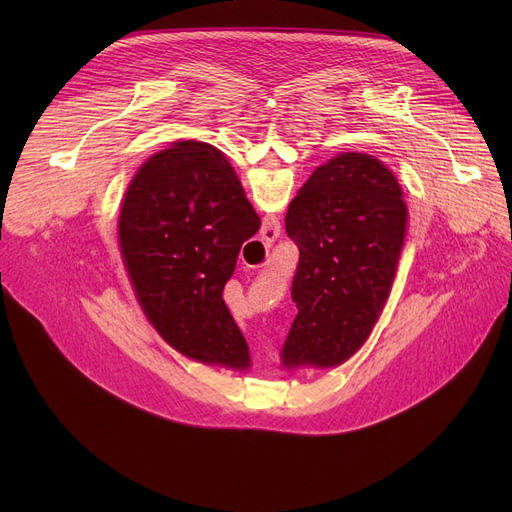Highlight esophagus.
<instances>
[{
    "mask_svg": "<svg viewBox=\"0 0 512 512\" xmlns=\"http://www.w3.org/2000/svg\"><path fill=\"white\" fill-rule=\"evenodd\" d=\"M278 238V230H274V228H263V232H261V240L265 242V245H272V242Z\"/></svg>",
    "mask_w": 512,
    "mask_h": 512,
    "instance_id": "obj_1",
    "label": "esophagus"
}]
</instances>
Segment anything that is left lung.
Returning a JSON list of instances; mask_svg holds the SVG:
<instances>
[{
  "instance_id": "1",
  "label": "left lung",
  "mask_w": 512,
  "mask_h": 512,
  "mask_svg": "<svg viewBox=\"0 0 512 512\" xmlns=\"http://www.w3.org/2000/svg\"><path fill=\"white\" fill-rule=\"evenodd\" d=\"M286 234L299 247V313L282 365L336 367L363 346L388 301L407 234L402 188L373 155L340 153L290 201Z\"/></svg>"
}]
</instances>
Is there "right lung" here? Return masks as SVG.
<instances>
[{
	"instance_id": "right-lung-1",
	"label": "right lung",
	"mask_w": 512,
	"mask_h": 512,
	"mask_svg": "<svg viewBox=\"0 0 512 512\" xmlns=\"http://www.w3.org/2000/svg\"><path fill=\"white\" fill-rule=\"evenodd\" d=\"M259 226L234 168L207 143L159 151L130 180L118 224L124 265L151 326L184 357L249 367L222 292Z\"/></svg>"
}]
</instances>
